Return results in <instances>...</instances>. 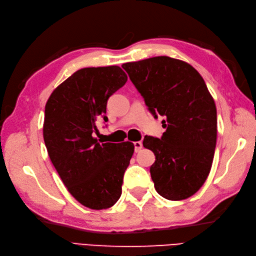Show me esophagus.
Segmentation results:
<instances>
[{
    "instance_id": "esophagus-1",
    "label": "esophagus",
    "mask_w": 256,
    "mask_h": 256,
    "mask_svg": "<svg viewBox=\"0 0 256 256\" xmlns=\"http://www.w3.org/2000/svg\"><path fill=\"white\" fill-rule=\"evenodd\" d=\"M134 152H140V150H142L143 144H142L141 141H136V142H134Z\"/></svg>"
}]
</instances>
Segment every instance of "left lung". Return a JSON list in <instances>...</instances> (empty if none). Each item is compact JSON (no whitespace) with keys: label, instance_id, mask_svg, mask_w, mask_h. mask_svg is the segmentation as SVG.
<instances>
[{"label":"left lung","instance_id":"1","mask_svg":"<svg viewBox=\"0 0 256 256\" xmlns=\"http://www.w3.org/2000/svg\"><path fill=\"white\" fill-rule=\"evenodd\" d=\"M122 67L154 118H166L161 138L143 141L156 156L150 170L154 189L166 200L190 198L210 172L216 142V109L204 79L190 64L168 56Z\"/></svg>","mask_w":256,"mask_h":256}]
</instances>
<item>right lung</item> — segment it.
I'll return each mask as SVG.
<instances>
[{
  "instance_id": "add662e5",
  "label": "right lung",
  "mask_w": 256,
  "mask_h": 256,
  "mask_svg": "<svg viewBox=\"0 0 256 256\" xmlns=\"http://www.w3.org/2000/svg\"><path fill=\"white\" fill-rule=\"evenodd\" d=\"M118 66L82 68L53 90L44 108V140L69 193L90 209L112 207L134 152L131 142L98 143L96 120L108 99L127 82Z\"/></svg>"
}]
</instances>
